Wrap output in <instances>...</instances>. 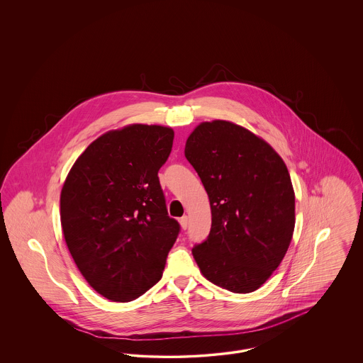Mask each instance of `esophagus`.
<instances>
[{
  "mask_svg": "<svg viewBox=\"0 0 363 363\" xmlns=\"http://www.w3.org/2000/svg\"><path fill=\"white\" fill-rule=\"evenodd\" d=\"M179 225L181 227L184 228V230H186L188 228V225H189V219H188V216L185 215V216H182L181 219H179Z\"/></svg>",
  "mask_w": 363,
  "mask_h": 363,
  "instance_id": "esophagus-1",
  "label": "esophagus"
}]
</instances>
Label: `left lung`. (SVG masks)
<instances>
[{
	"label": "left lung",
	"instance_id": "8db88e82",
	"mask_svg": "<svg viewBox=\"0 0 363 363\" xmlns=\"http://www.w3.org/2000/svg\"><path fill=\"white\" fill-rule=\"evenodd\" d=\"M185 156L209 197L212 225L191 255L208 280L231 293L256 291L293 238L295 194L289 170L262 138L233 122H201Z\"/></svg>",
	"mask_w": 363,
	"mask_h": 363
}]
</instances>
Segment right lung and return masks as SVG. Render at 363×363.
<instances>
[{
  "instance_id": "right-lung-1",
  "label": "right lung",
  "mask_w": 363,
  "mask_h": 363,
  "mask_svg": "<svg viewBox=\"0 0 363 363\" xmlns=\"http://www.w3.org/2000/svg\"><path fill=\"white\" fill-rule=\"evenodd\" d=\"M172 128L133 123L92 141L61 190V225L88 284L130 302L160 280L179 234L157 172L173 147Z\"/></svg>"
}]
</instances>
